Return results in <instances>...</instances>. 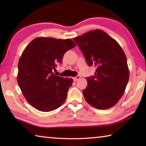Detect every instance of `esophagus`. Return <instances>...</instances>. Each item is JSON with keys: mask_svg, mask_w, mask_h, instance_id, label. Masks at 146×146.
Here are the masks:
<instances>
[{"mask_svg": "<svg viewBox=\"0 0 146 146\" xmlns=\"http://www.w3.org/2000/svg\"><path fill=\"white\" fill-rule=\"evenodd\" d=\"M80 76H79V75H77L76 76H75V77L73 78L74 81H77L78 79H80Z\"/></svg>", "mask_w": 146, "mask_h": 146, "instance_id": "1", "label": "esophagus"}]
</instances>
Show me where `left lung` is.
<instances>
[{
  "label": "left lung",
  "mask_w": 146,
  "mask_h": 146,
  "mask_svg": "<svg viewBox=\"0 0 146 146\" xmlns=\"http://www.w3.org/2000/svg\"><path fill=\"white\" fill-rule=\"evenodd\" d=\"M89 66H95V75L87 77L83 90L88 104L98 110L113 107L122 97L129 78L127 58L115 40L100 29L73 38Z\"/></svg>",
  "instance_id": "obj_1"
}]
</instances>
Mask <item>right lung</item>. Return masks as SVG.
Returning a JSON list of instances; mask_svg holds the SVG:
<instances>
[{"label":"right lung","mask_w":146,"mask_h":146,"mask_svg":"<svg viewBox=\"0 0 146 146\" xmlns=\"http://www.w3.org/2000/svg\"><path fill=\"white\" fill-rule=\"evenodd\" d=\"M76 46L68 38L37 37L24 49L18 64L17 82L30 105L40 111H51L65 102L72 78L54 74L66 51Z\"/></svg>","instance_id":"right-lung-1"}]
</instances>
